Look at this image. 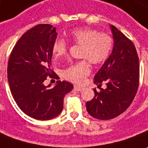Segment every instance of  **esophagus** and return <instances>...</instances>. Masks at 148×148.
I'll use <instances>...</instances> for the list:
<instances>
[{"mask_svg": "<svg viewBox=\"0 0 148 148\" xmlns=\"http://www.w3.org/2000/svg\"><path fill=\"white\" fill-rule=\"evenodd\" d=\"M82 87H80V86H74V90H77V91H81L82 90Z\"/></svg>", "mask_w": 148, "mask_h": 148, "instance_id": "esophagus-1", "label": "esophagus"}]
</instances>
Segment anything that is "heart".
Returning a JSON list of instances; mask_svg holds the SVG:
<instances>
[{"label":"heart","mask_w":148,"mask_h":148,"mask_svg":"<svg viewBox=\"0 0 148 148\" xmlns=\"http://www.w3.org/2000/svg\"><path fill=\"white\" fill-rule=\"evenodd\" d=\"M71 40L77 45H82L81 57L87 58L93 64L104 62L112 51L113 38L106 33H99L91 28H77L70 34ZM68 45L62 38L56 39L53 44V55L59 59L67 53ZM90 72L87 60H82L73 64L63 71V76L67 80L75 83H81Z\"/></svg>","instance_id":"1"}]
</instances>
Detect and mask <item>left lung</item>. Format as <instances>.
Instances as JSON below:
<instances>
[{"instance_id":"left-lung-1","label":"left lung","mask_w":148,"mask_h":148,"mask_svg":"<svg viewBox=\"0 0 148 148\" xmlns=\"http://www.w3.org/2000/svg\"><path fill=\"white\" fill-rule=\"evenodd\" d=\"M114 47L94 77L98 87L102 82L106 89H95V97L86 102V110L92 117L108 120L123 113L132 104L138 90L139 82V58L135 45L121 31L110 25Z\"/></svg>"}]
</instances>
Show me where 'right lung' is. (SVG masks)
<instances>
[{"mask_svg":"<svg viewBox=\"0 0 148 148\" xmlns=\"http://www.w3.org/2000/svg\"><path fill=\"white\" fill-rule=\"evenodd\" d=\"M56 28L40 24L25 33L14 45L8 62V82L15 102L25 114L38 120H49L63 109L64 96L74 86L58 81L50 88L46 77H58L51 69ZM59 78V77H58Z\"/></svg>","mask_w":148,"mask_h":148,"instance_id":"obj_1","label":"right lung"}]
</instances>
